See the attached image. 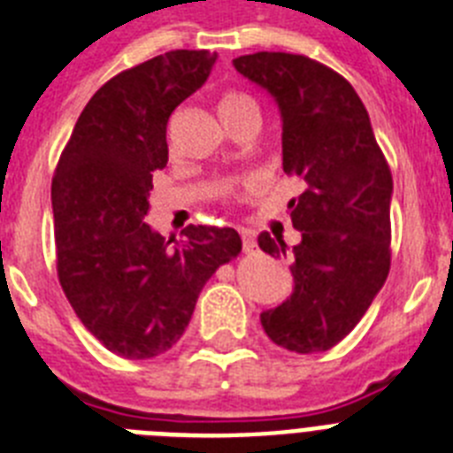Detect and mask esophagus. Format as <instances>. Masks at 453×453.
<instances>
[{
	"instance_id": "1",
	"label": "esophagus",
	"mask_w": 453,
	"mask_h": 453,
	"mask_svg": "<svg viewBox=\"0 0 453 453\" xmlns=\"http://www.w3.org/2000/svg\"><path fill=\"white\" fill-rule=\"evenodd\" d=\"M242 246H244V253H256V249H258L256 239L249 230H242Z\"/></svg>"
}]
</instances>
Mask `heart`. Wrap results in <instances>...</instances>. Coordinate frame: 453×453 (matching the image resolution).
I'll return each mask as SVG.
<instances>
[{"label":"heart","mask_w":453,"mask_h":453,"mask_svg":"<svg viewBox=\"0 0 453 453\" xmlns=\"http://www.w3.org/2000/svg\"><path fill=\"white\" fill-rule=\"evenodd\" d=\"M219 111L223 116L226 123H233V120L242 119L246 113H258V104L253 102V97H249L242 90H226L219 99Z\"/></svg>","instance_id":"heart-1"}]
</instances>
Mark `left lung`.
I'll return each instance as SVG.
<instances>
[{
  "instance_id": "obj_1",
  "label": "left lung",
  "mask_w": 453,
  "mask_h": 453,
  "mask_svg": "<svg viewBox=\"0 0 453 453\" xmlns=\"http://www.w3.org/2000/svg\"><path fill=\"white\" fill-rule=\"evenodd\" d=\"M234 69L277 99L284 120V172L304 183L288 202L293 296L260 314L274 344L316 354L342 342L363 319L391 270L393 176L370 116L342 73L293 53H253ZM258 246L286 256L284 239Z\"/></svg>"
}]
</instances>
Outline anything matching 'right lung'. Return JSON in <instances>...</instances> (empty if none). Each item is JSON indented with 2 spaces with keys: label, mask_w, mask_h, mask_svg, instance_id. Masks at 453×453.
I'll use <instances>...</instances> for the list:
<instances>
[{
  "label": "right lung",
  "mask_w": 453,
  "mask_h": 453,
  "mask_svg": "<svg viewBox=\"0 0 453 453\" xmlns=\"http://www.w3.org/2000/svg\"><path fill=\"white\" fill-rule=\"evenodd\" d=\"M214 62L209 50H169L116 73L81 111L55 167L58 279L81 323L123 358L174 347L204 284L242 251L233 227L188 226L167 242L143 223L153 172L167 165L169 116Z\"/></svg>",
  "instance_id": "1"
}]
</instances>
